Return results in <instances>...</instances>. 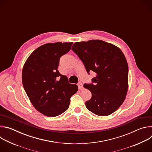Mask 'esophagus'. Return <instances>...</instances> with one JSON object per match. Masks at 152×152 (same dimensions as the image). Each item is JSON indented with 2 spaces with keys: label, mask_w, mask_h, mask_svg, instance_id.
I'll use <instances>...</instances> for the list:
<instances>
[{
  "label": "esophagus",
  "mask_w": 152,
  "mask_h": 152,
  "mask_svg": "<svg viewBox=\"0 0 152 152\" xmlns=\"http://www.w3.org/2000/svg\"><path fill=\"white\" fill-rule=\"evenodd\" d=\"M77 85H78V88H79V90H82V89L83 88V84H82L81 82H79Z\"/></svg>",
  "instance_id": "1"
}]
</instances>
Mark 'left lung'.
<instances>
[{"mask_svg":"<svg viewBox=\"0 0 152 152\" xmlns=\"http://www.w3.org/2000/svg\"><path fill=\"white\" fill-rule=\"evenodd\" d=\"M72 50L82 61L88 74L94 72L91 83H85L92 97L85 102L96 115L107 116L123 103L128 89V65L122 51L117 46L96 39L76 42Z\"/></svg>","mask_w":152,"mask_h":152,"instance_id":"8db88e82","label":"left lung"}]
</instances>
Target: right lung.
Returning a JSON list of instances; mask_svg holds the SVG:
<instances>
[{
    "label": "right lung",
    "mask_w": 152,
    "mask_h": 152,
    "mask_svg": "<svg viewBox=\"0 0 152 152\" xmlns=\"http://www.w3.org/2000/svg\"><path fill=\"white\" fill-rule=\"evenodd\" d=\"M73 42L48 43L35 50L22 71L24 89L35 109L48 117H56L69 107L78 87L69 83L58 70L60 58L71 49Z\"/></svg>",
    "instance_id": "1"
}]
</instances>
